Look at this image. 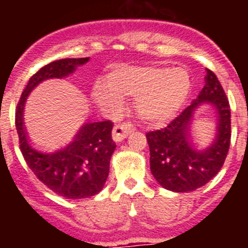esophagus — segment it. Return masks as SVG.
Listing matches in <instances>:
<instances>
[{
    "label": "esophagus",
    "instance_id": "esophagus-1",
    "mask_svg": "<svg viewBox=\"0 0 248 248\" xmlns=\"http://www.w3.org/2000/svg\"><path fill=\"white\" fill-rule=\"evenodd\" d=\"M134 130V126L131 123H123V124H117L113 129V139L114 141H122L125 139L131 131Z\"/></svg>",
    "mask_w": 248,
    "mask_h": 248
}]
</instances>
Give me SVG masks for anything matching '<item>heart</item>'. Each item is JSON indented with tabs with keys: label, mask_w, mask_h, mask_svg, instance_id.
I'll return each instance as SVG.
<instances>
[{
	"label": "heart",
	"mask_w": 248,
	"mask_h": 248,
	"mask_svg": "<svg viewBox=\"0 0 248 248\" xmlns=\"http://www.w3.org/2000/svg\"><path fill=\"white\" fill-rule=\"evenodd\" d=\"M191 89L189 72L183 67H120L99 80L93 91L99 104L117 109L123 98H137V113L144 122L159 124L171 119L185 104Z\"/></svg>",
	"instance_id": "obj_1"
}]
</instances>
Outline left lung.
Masks as SVG:
<instances>
[{
    "label": "left lung",
    "mask_w": 248,
    "mask_h": 248,
    "mask_svg": "<svg viewBox=\"0 0 248 248\" xmlns=\"http://www.w3.org/2000/svg\"><path fill=\"white\" fill-rule=\"evenodd\" d=\"M205 87L199 97L166 128L146 134L150 170L166 190L187 192L209 183L222 168L231 139V111L226 94L214 72L206 69ZM203 104L218 113V134L210 147L199 149L189 138L194 111Z\"/></svg>",
    "instance_id": "1"
}]
</instances>
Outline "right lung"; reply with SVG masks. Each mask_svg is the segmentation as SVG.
<instances>
[{"mask_svg":"<svg viewBox=\"0 0 248 248\" xmlns=\"http://www.w3.org/2000/svg\"><path fill=\"white\" fill-rule=\"evenodd\" d=\"M88 61L89 57L64 58L42 67L31 77L17 105L16 129L26 163L41 183L67 199L91 198L103 189L109 175L110 157L117 148L111 139L113 123H87L64 146L43 151L32 145L28 139L23 124V108L28 94L39 83L50 78H65Z\"/></svg>","mask_w":248,"mask_h":248,"instance_id":"obj_1","label":"right lung"}]
</instances>
